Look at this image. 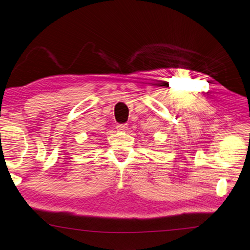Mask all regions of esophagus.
Segmentation results:
<instances>
[{"instance_id": "1", "label": "esophagus", "mask_w": 250, "mask_h": 250, "mask_svg": "<svg viewBox=\"0 0 250 250\" xmlns=\"http://www.w3.org/2000/svg\"><path fill=\"white\" fill-rule=\"evenodd\" d=\"M116 128L119 131H126L127 129H128V126H127L126 124H119L116 126Z\"/></svg>"}]
</instances>
